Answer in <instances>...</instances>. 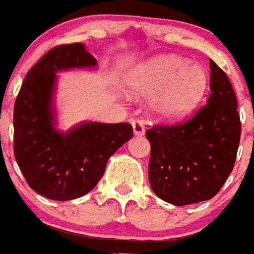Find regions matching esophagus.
Instances as JSON below:
<instances>
[{"instance_id": "1", "label": "esophagus", "mask_w": 254, "mask_h": 254, "mask_svg": "<svg viewBox=\"0 0 254 254\" xmlns=\"http://www.w3.org/2000/svg\"><path fill=\"white\" fill-rule=\"evenodd\" d=\"M132 127H133V132L136 136H141L145 133V126L142 121L140 119H133L132 121Z\"/></svg>"}]
</instances>
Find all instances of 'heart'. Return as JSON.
<instances>
[{"label":"heart","mask_w":254,"mask_h":254,"mask_svg":"<svg viewBox=\"0 0 254 254\" xmlns=\"http://www.w3.org/2000/svg\"><path fill=\"white\" fill-rule=\"evenodd\" d=\"M207 73L200 65L177 56H159L136 69L129 78L132 92L152 96L154 113L168 122L188 117L207 91Z\"/></svg>","instance_id":"1"}]
</instances>
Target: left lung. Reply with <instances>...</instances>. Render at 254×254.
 I'll return each instance as SVG.
<instances>
[{
  "mask_svg": "<svg viewBox=\"0 0 254 254\" xmlns=\"http://www.w3.org/2000/svg\"><path fill=\"white\" fill-rule=\"evenodd\" d=\"M211 95L186 122L155 125L146 131L151 145L149 183L157 196L175 205L212 199L235 164L242 123L234 88L213 60Z\"/></svg>",
  "mask_w": 254,
  "mask_h": 254,
  "instance_id": "obj_1",
  "label": "left lung"
}]
</instances>
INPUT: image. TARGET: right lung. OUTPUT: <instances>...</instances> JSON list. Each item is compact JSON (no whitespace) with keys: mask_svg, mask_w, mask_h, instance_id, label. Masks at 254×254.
Segmentation results:
<instances>
[{"mask_svg":"<svg viewBox=\"0 0 254 254\" xmlns=\"http://www.w3.org/2000/svg\"><path fill=\"white\" fill-rule=\"evenodd\" d=\"M82 43L54 47L28 71L14 106V154L30 189L53 200H70L94 189L108 159L133 135L129 123L88 122L66 133L54 128L56 71L95 66Z\"/></svg>","mask_w":254,"mask_h":254,"instance_id":"right-lung-1","label":"right lung"}]
</instances>
